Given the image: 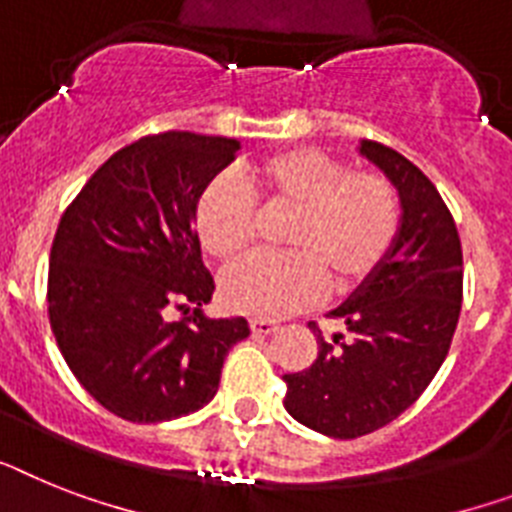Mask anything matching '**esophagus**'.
<instances>
[{"label": "esophagus", "mask_w": 512, "mask_h": 512, "mask_svg": "<svg viewBox=\"0 0 512 512\" xmlns=\"http://www.w3.org/2000/svg\"><path fill=\"white\" fill-rule=\"evenodd\" d=\"M249 328H252V334L255 336H270L278 331V323L265 321V318H252V321H249Z\"/></svg>", "instance_id": "obj_1"}]
</instances>
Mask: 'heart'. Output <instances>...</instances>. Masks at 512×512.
<instances>
[{
    "label": "heart",
    "mask_w": 512,
    "mask_h": 512,
    "mask_svg": "<svg viewBox=\"0 0 512 512\" xmlns=\"http://www.w3.org/2000/svg\"><path fill=\"white\" fill-rule=\"evenodd\" d=\"M255 202L294 213L284 255H252L220 278L226 305L255 318L305 310L326 284L352 292L381 268L400 231V199L384 176L355 173L315 149H281L257 160L242 184L220 176L202 189L194 226L207 255L234 263L247 252Z\"/></svg>",
    "instance_id": "heart-1"
}]
</instances>
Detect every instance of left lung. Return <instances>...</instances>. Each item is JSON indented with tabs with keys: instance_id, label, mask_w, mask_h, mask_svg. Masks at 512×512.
<instances>
[{
	"instance_id": "left-lung-1",
	"label": "left lung",
	"mask_w": 512,
	"mask_h": 512,
	"mask_svg": "<svg viewBox=\"0 0 512 512\" xmlns=\"http://www.w3.org/2000/svg\"><path fill=\"white\" fill-rule=\"evenodd\" d=\"M357 152L400 197V231L381 268L331 310L344 331L323 339L302 373H286V413L307 429L355 439L392 423L442 368L463 302V249L450 210L413 162L378 141Z\"/></svg>"
}]
</instances>
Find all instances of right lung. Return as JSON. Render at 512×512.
<instances>
[{
	"mask_svg": "<svg viewBox=\"0 0 512 512\" xmlns=\"http://www.w3.org/2000/svg\"><path fill=\"white\" fill-rule=\"evenodd\" d=\"M242 144L189 131L144 136L110 157L60 218L49 323L73 376L134 423L173 421L213 400L244 318H207L215 281L194 207ZM187 313L170 322L167 305ZM192 313L189 314L188 310Z\"/></svg>",
	"mask_w": 512,
	"mask_h": 512,
	"instance_id": "add662e5",
	"label": "right lung"
}]
</instances>
